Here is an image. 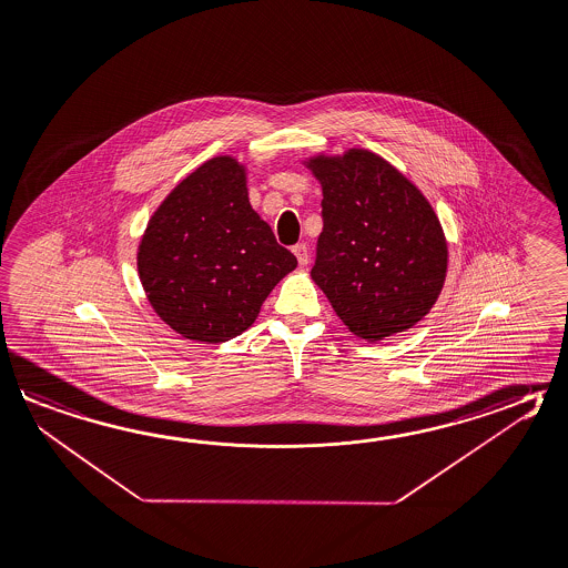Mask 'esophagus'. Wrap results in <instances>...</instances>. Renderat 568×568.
I'll use <instances>...</instances> for the list:
<instances>
[{
  "label": "esophagus",
  "instance_id": "esophagus-1",
  "mask_svg": "<svg viewBox=\"0 0 568 568\" xmlns=\"http://www.w3.org/2000/svg\"><path fill=\"white\" fill-rule=\"evenodd\" d=\"M293 255L297 256V263H300V265H307L310 253H307V246H305V244H295V246H293Z\"/></svg>",
  "mask_w": 568,
  "mask_h": 568
}]
</instances>
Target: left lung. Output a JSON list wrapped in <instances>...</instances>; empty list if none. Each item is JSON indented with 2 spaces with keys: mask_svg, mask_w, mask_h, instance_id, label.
<instances>
[{
  "mask_svg": "<svg viewBox=\"0 0 568 568\" xmlns=\"http://www.w3.org/2000/svg\"><path fill=\"white\" fill-rule=\"evenodd\" d=\"M307 165L324 192L313 281L354 336L381 342L413 327L447 273L445 234L427 197L372 151Z\"/></svg>",
  "mask_w": 568,
  "mask_h": 568,
  "instance_id": "left-lung-1",
  "label": "left lung"
}]
</instances>
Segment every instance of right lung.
Here are the masks:
<instances>
[{"label": "right lung", "mask_w": 568, "mask_h": 568, "mask_svg": "<svg viewBox=\"0 0 568 568\" xmlns=\"http://www.w3.org/2000/svg\"><path fill=\"white\" fill-rule=\"evenodd\" d=\"M295 266L251 209L243 165L224 155L175 185L138 253L151 307L178 334L209 344L241 336Z\"/></svg>", "instance_id": "right-lung-1"}]
</instances>
